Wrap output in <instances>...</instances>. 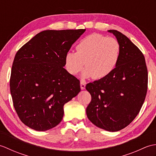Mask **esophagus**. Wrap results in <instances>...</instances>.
<instances>
[{
  "label": "esophagus",
  "mask_w": 156,
  "mask_h": 156,
  "mask_svg": "<svg viewBox=\"0 0 156 156\" xmlns=\"http://www.w3.org/2000/svg\"><path fill=\"white\" fill-rule=\"evenodd\" d=\"M86 87V83L84 81H80V88L81 90H84Z\"/></svg>",
  "instance_id": "34e87169"
}]
</instances>
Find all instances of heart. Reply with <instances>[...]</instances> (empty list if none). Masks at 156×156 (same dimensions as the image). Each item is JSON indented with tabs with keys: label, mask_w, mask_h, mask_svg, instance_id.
<instances>
[{
	"label": "heart",
	"mask_w": 156,
	"mask_h": 156,
	"mask_svg": "<svg viewBox=\"0 0 156 156\" xmlns=\"http://www.w3.org/2000/svg\"><path fill=\"white\" fill-rule=\"evenodd\" d=\"M76 52L65 55V66L69 73L78 74L85 65L82 77L99 80L107 77L117 66L121 55V46L117 39L93 34L85 37L76 46Z\"/></svg>",
	"instance_id": "heart-1"
}]
</instances>
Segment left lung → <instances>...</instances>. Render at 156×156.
<instances>
[{
  "mask_svg": "<svg viewBox=\"0 0 156 156\" xmlns=\"http://www.w3.org/2000/svg\"><path fill=\"white\" fill-rule=\"evenodd\" d=\"M108 32L120 44V58L107 77L86 86L92 97L86 111L94 125L115 132L127 127L140 112L147 93L148 76L140 49L121 32Z\"/></svg>",
  "mask_w": 156,
  "mask_h": 156,
  "instance_id": "1",
  "label": "left lung"
}]
</instances>
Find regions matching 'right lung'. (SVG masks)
Here are the masks:
<instances>
[{"label":"right lung","instance_id":"right-lung-1","mask_svg":"<svg viewBox=\"0 0 156 156\" xmlns=\"http://www.w3.org/2000/svg\"><path fill=\"white\" fill-rule=\"evenodd\" d=\"M85 31H43L16 52L10 90L16 113L29 128L44 131L57 126L64 105L80 92V80L64 67L66 53Z\"/></svg>","mask_w":156,"mask_h":156}]
</instances>
